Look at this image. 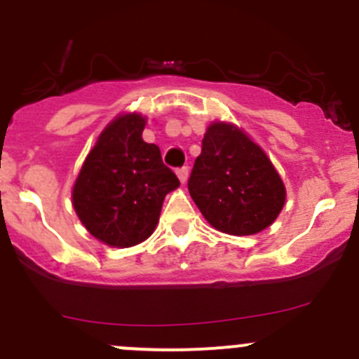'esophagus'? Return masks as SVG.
Returning a JSON list of instances; mask_svg holds the SVG:
<instances>
[{"label":"esophagus","mask_w":359,"mask_h":359,"mask_svg":"<svg viewBox=\"0 0 359 359\" xmlns=\"http://www.w3.org/2000/svg\"><path fill=\"white\" fill-rule=\"evenodd\" d=\"M177 177H179L180 182L186 184L187 177H189V168H187V166H182V168H177Z\"/></svg>","instance_id":"34e87169"}]
</instances>
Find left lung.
<instances>
[{
    "mask_svg": "<svg viewBox=\"0 0 359 359\" xmlns=\"http://www.w3.org/2000/svg\"><path fill=\"white\" fill-rule=\"evenodd\" d=\"M187 189L215 229L236 236L269 227L285 205V186L273 163L227 123L208 126Z\"/></svg>",
    "mask_w": 359,
    "mask_h": 359,
    "instance_id": "left-lung-1",
    "label": "left lung"
}]
</instances>
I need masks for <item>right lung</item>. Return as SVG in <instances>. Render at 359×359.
I'll list each match as a JSON object with an SVG mask.
<instances>
[{
    "label": "right lung",
    "mask_w": 359,
    "mask_h": 359,
    "mask_svg": "<svg viewBox=\"0 0 359 359\" xmlns=\"http://www.w3.org/2000/svg\"><path fill=\"white\" fill-rule=\"evenodd\" d=\"M146 119L123 114L100 133L72 189V205L92 236L133 247L156 227L163 200L180 186L156 144L142 140Z\"/></svg>",
    "instance_id": "obj_1"
}]
</instances>
